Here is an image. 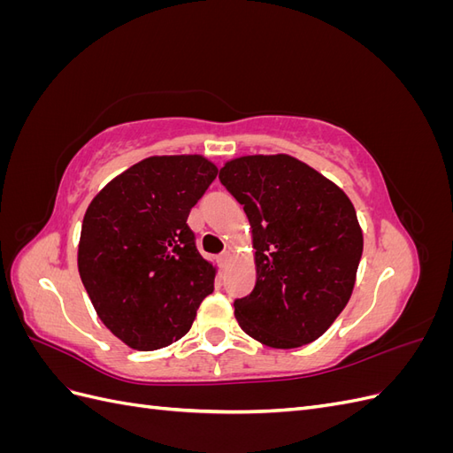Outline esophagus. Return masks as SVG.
<instances>
[{"label":"esophagus","mask_w":453,"mask_h":453,"mask_svg":"<svg viewBox=\"0 0 453 453\" xmlns=\"http://www.w3.org/2000/svg\"><path fill=\"white\" fill-rule=\"evenodd\" d=\"M230 260H232V251H225L219 255V263H221L223 268H226L230 265Z\"/></svg>","instance_id":"34e87169"}]
</instances>
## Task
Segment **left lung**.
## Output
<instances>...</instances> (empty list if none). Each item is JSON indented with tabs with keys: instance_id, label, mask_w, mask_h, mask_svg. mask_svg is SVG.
I'll return each instance as SVG.
<instances>
[{
	"instance_id": "left-lung-1",
	"label": "left lung",
	"mask_w": 453,
	"mask_h": 453,
	"mask_svg": "<svg viewBox=\"0 0 453 453\" xmlns=\"http://www.w3.org/2000/svg\"><path fill=\"white\" fill-rule=\"evenodd\" d=\"M219 180L250 219L257 281L238 298L245 334L276 349L318 340L346 308L363 253L348 195L291 155L226 160Z\"/></svg>"
}]
</instances>
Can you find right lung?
<instances>
[{
  "label": "right lung",
  "instance_id": "right-lung-1",
  "mask_svg": "<svg viewBox=\"0 0 453 453\" xmlns=\"http://www.w3.org/2000/svg\"><path fill=\"white\" fill-rule=\"evenodd\" d=\"M219 168L202 155H155L113 177L87 208L79 276L102 323L132 349L183 338L217 266L195 245L187 217Z\"/></svg>",
  "mask_w": 453,
  "mask_h": 453
}]
</instances>
